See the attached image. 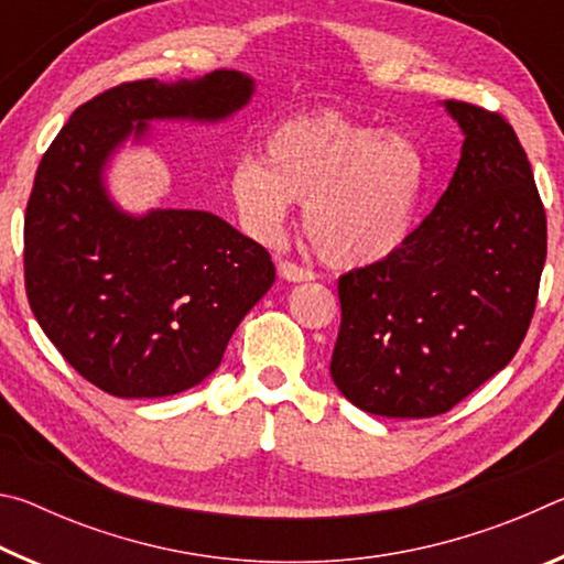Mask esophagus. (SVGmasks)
Returning a JSON list of instances; mask_svg holds the SVG:
<instances>
[{"instance_id":"1","label":"esophagus","mask_w":564,"mask_h":564,"mask_svg":"<svg viewBox=\"0 0 564 564\" xmlns=\"http://www.w3.org/2000/svg\"><path fill=\"white\" fill-rule=\"evenodd\" d=\"M279 273H281V279L293 281V283L316 279V273L303 269V265H299V263H291V261H279Z\"/></svg>"}]
</instances>
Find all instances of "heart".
Instances as JSON below:
<instances>
[{
    "mask_svg": "<svg viewBox=\"0 0 564 564\" xmlns=\"http://www.w3.org/2000/svg\"><path fill=\"white\" fill-rule=\"evenodd\" d=\"M423 184L425 159L413 141L336 111L275 123L263 161L238 159L228 178L256 236L273 238L299 202L313 251L340 269L378 263L403 246Z\"/></svg>",
    "mask_w": 564,
    "mask_h": 564,
    "instance_id": "heart-1",
    "label": "heart"
}]
</instances>
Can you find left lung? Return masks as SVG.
Wrapping results in <instances>:
<instances>
[{
    "mask_svg": "<svg viewBox=\"0 0 564 564\" xmlns=\"http://www.w3.org/2000/svg\"><path fill=\"white\" fill-rule=\"evenodd\" d=\"M460 161L425 221L388 259L338 279L330 378L383 417H433L502 370L530 328L547 218L518 133L500 113L445 101Z\"/></svg>",
    "mask_w": 564,
    "mask_h": 564,
    "instance_id": "obj_1",
    "label": "left lung"
}]
</instances>
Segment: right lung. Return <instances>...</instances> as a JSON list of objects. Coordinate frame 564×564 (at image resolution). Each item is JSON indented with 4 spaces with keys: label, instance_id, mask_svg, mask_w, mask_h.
Masks as SVG:
<instances>
[{
    "label": "right lung",
    "instance_id": "1",
    "mask_svg": "<svg viewBox=\"0 0 564 564\" xmlns=\"http://www.w3.org/2000/svg\"><path fill=\"white\" fill-rule=\"evenodd\" d=\"M253 79L127 82L82 104L36 169L24 216V285L64 360L117 398H164L212 376L238 323L275 281L271 253L188 208L119 212L104 169L149 121H221Z\"/></svg>",
    "mask_w": 564,
    "mask_h": 564
}]
</instances>
